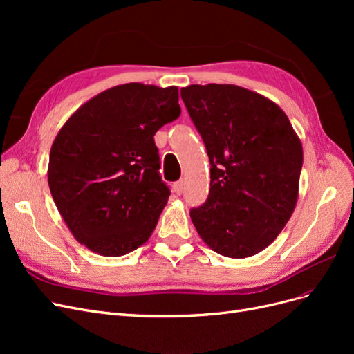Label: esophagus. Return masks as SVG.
Instances as JSON below:
<instances>
[{
  "mask_svg": "<svg viewBox=\"0 0 354 354\" xmlns=\"http://www.w3.org/2000/svg\"><path fill=\"white\" fill-rule=\"evenodd\" d=\"M183 190H185V180H178L177 183L173 185V192L176 195H181L183 194Z\"/></svg>",
  "mask_w": 354,
  "mask_h": 354,
  "instance_id": "obj_1",
  "label": "esophagus"
}]
</instances>
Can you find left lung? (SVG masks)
<instances>
[{
	"instance_id": "8db88e82",
	"label": "left lung",
	"mask_w": 354,
	"mask_h": 354,
	"mask_svg": "<svg viewBox=\"0 0 354 354\" xmlns=\"http://www.w3.org/2000/svg\"><path fill=\"white\" fill-rule=\"evenodd\" d=\"M181 99L211 164L209 195L190 211L192 223L220 255L261 252L295 209L301 140L279 106L238 85L194 84Z\"/></svg>"
}]
</instances>
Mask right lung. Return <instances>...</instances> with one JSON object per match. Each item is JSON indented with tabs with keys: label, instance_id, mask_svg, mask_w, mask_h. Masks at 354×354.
Wrapping results in <instances>:
<instances>
[{
	"label": "right lung",
	"instance_id": "add662e5",
	"mask_svg": "<svg viewBox=\"0 0 354 354\" xmlns=\"http://www.w3.org/2000/svg\"><path fill=\"white\" fill-rule=\"evenodd\" d=\"M178 88L116 85L75 111L51 145L48 186L73 238L121 257L147 242L169 189L153 136L180 116Z\"/></svg>",
	"mask_w": 354,
	"mask_h": 354
}]
</instances>
